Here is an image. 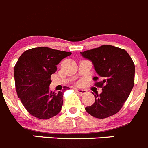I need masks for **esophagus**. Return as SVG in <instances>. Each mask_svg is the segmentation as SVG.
<instances>
[{"label":"esophagus","instance_id":"34e87169","mask_svg":"<svg viewBox=\"0 0 148 148\" xmlns=\"http://www.w3.org/2000/svg\"><path fill=\"white\" fill-rule=\"evenodd\" d=\"M75 90L79 93L80 95H84V94L87 93V90H83V89H80V88H75Z\"/></svg>","mask_w":148,"mask_h":148}]
</instances>
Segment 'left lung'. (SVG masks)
Listing matches in <instances>:
<instances>
[{
  "label": "left lung",
  "instance_id": "obj_1",
  "mask_svg": "<svg viewBox=\"0 0 148 148\" xmlns=\"http://www.w3.org/2000/svg\"><path fill=\"white\" fill-rule=\"evenodd\" d=\"M91 60L95 71L102 78L95 83L103 92L94 94L95 103L85 108L94 118H106L119 112L130 95L135 83V64L127 51L118 47L103 45L80 52ZM97 77H93L96 81Z\"/></svg>",
  "mask_w": 148,
  "mask_h": 148
}]
</instances>
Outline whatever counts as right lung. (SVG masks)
<instances>
[{
  "instance_id": "1",
  "label": "right lung",
  "mask_w": 148,
  "mask_h": 148,
  "mask_svg": "<svg viewBox=\"0 0 148 148\" xmlns=\"http://www.w3.org/2000/svg\"><path fill=\"white\" fill-rule=\"evenodd\" d=\"M70 55L71 52L38 47L20 56L14 68L15 84L18 97L30 115L46 120L60 112L64 92L50 90L51 75L57 71L56 65Z\"/></svg>"
}]
</instances>
